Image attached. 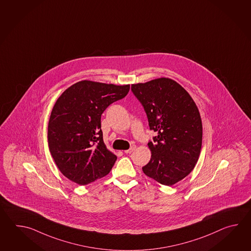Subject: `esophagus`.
I'll list each match as a JSON object with an SVG mask.
<instances>
[{
    "label": "esophagus",
    "instance_id": "34e87169",
    "mask_svg": "<svg viewBox=\"0 0 251 251\" xmlns=\"http://www.w3.org/2000/svg\"><path fill=\"white\" fill-rule=\"evenodd\" d=\"M135 148H136V146H135V145H133V146H132L130 149L126 150V151H125V153H131V152H133V151L135 150Z\"/></svg>",
    "mask_w": 251,
    "mask_h": 251
}]
</instances>
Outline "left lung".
Masks as SVG:
<instances>
[{
	"label": "left lung",
	"instance_id": "1",
	"mask_svg": "<svg viewBox=\"0 0 251 251\" xmlns=\"http://www.w3.org/2000/svg\"><path fill=\"white\" fill-rule=\"evenodd\" d=\"M132 91L144 106L150 129L157 132L148 144L151 157L143 171L160 184L172 186L194 170L200 155L203 126L198 106L170 78L132 84Z\"/></svg>",
	"mask_w": 251,
	"mask_h": 251
}]
</instances>
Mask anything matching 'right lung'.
Returning a JSON list of instances; mask_svg holds the SVG:
<instances>
[{"label":"right lung","instance_id":"1","mask_svg":"<svg viewBox=\"0 0 251 251\" xmlns=\"http://www.w3.org/2000/svg\"><path fill=\"white\" fill-rule=\"evenodd\" d=\"M129 90V84L80 80L54 103L48 122V146L59 171L71 181L88 185L111 171L117 156L103 141L101 115Z\"/></svg>","mask_w":251,"mask_h":251}]
</instances>
